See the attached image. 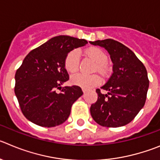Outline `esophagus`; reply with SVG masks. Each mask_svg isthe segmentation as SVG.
<instances>
[{"label":"esophagus","mask_w":160,"mask_h":160,"mask_svg":"<svg viewBox=\"0 0 160 160\" xmlns=\"http://www.w3.org/2000/svg\"><path fill=\"white\" fill-rule=\"evenodd\" d=\"M82 92H83V93H86V89H84V88H82Z\"/></svg>","instance_id":"esophagus-1"}]
</instances>
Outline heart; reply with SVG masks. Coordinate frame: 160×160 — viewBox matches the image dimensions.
I'll return each mask as SVG.
<instances>
[{
    "mask_svg": "<svg viewBox=\"0 0 160 160\" xmlns=\"http://www.w3.org/2000/svg\"><path fill=\"white\" fill-rule=\"evenodd\" d=\"M86 55L97 62L95 69L102 74L106 73L107 61L106 54L102 49L98 48H91L86 51ZM80 62V53L78 50L70 51L64 60V66L68 72L75 73L79 67ZM71 82L73 84L80 86L86 89L93 87L101 82V78L98 74H85L78 73L71 76Z\"/></svg>",
    "mask_w": 160,
    "mask_h": 160,
    "instance_id": "heart-1",
    "label": "heart"
}]
</instances>
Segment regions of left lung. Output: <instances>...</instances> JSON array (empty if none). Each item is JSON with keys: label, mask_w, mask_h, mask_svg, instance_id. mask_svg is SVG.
I'll use <instances>...</instances> for the list:
<instances>
[{"label": "left lung", "mask_w": 160, "mask_h": 160, "mask_svg": "<svg viewBox=\"0 0 160 160\" xmlns=\"http://www.w3.org/2000/svg\"><path fill=\"white\" fill-rule=\"evenodd\" d=\"M103 47L110 55L112 74L102 87L97 89L98 100L90 107L93 119L107 128L121 127L131 122L144 105L149 86L147 70L132 51L111 39L90 42Z\"/></svg>", "instance_id": "obj_1"}]
</instances>
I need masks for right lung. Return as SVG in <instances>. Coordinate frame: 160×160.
Here are the masks:
<instances>
[{"label":"right lung","mask_w":160,"mask_h":160,"mask_svg":"<svg viewBox=\"0 0 160 160\" xmlns=\"http://www.w3.org/2000/svg\"><path fill=\"white\" fill-rule=\"evenodd\" d=\"M87 43L83 39L55 36L24 58L16 72L14 91L28 121L48 128L67 121L71 106L83 93L78 86L61 87L69 80L64 60L70 51Z\"/></svg>","instance_id":"add662e5"}]
</instances>
